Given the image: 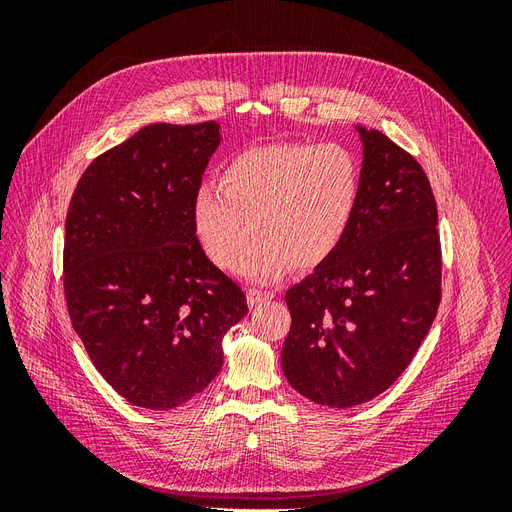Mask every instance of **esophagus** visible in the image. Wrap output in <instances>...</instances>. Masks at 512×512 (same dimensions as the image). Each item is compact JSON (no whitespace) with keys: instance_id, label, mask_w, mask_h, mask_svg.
<instances>
[{"instance_id":"esophagus-1","label":"esophagus","mask_w":512,"mask_h":512,"mask_svg":"<svg viewBox=\"0 0 512 512\" xmlns=\"http://www.w3.org/2000/svg\"><path fill=\"white\" fill-rule=\"evenodd\" d=\"M273 297H275V292H271V290H256V288H252L250 292H247V303H250V307H256L260 303L271 301Z\"/></svg>"}]
</instances>
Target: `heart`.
<instances>
[{
    "mask_svg": "<svg viewBox=\"0 0 512 512\" xmlns=\"http://www.w3.org/2000/svg\"><path fill=\"white\" fill-rule=\"evenodd\" d=\"M363 198V168L339 143H277L232 158L220 188L200 185L192 198V230L220 269L241 262L254 282H271L288 267L327 262L354 224Z\"/></svg>",
    "mask_w": 512,
    "mask_h": 512,
    "instance_id": "heart-1",
    "label": "heart"
}]
</instances>
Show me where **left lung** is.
I'll use <instances>...</instances> for the list:
<instances>
[{"instance_id": "1", "label": "left lung", "mask_w": 512, "mask_h": 512, "mask_svg": "<svg viewBox=\"0 0 512 512\" xmlns=\"http://www.w3.org/2000/svg\"><path fill=\"white\" fill-rule=\"evenodd\" d=\"M363 141V198L342 247L286 292L282 369L329 408L384 393L421 348L442 297L438 207L408 151L378 130Z\"/></svg>"}]
</instances>
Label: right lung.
<instances>
[{
	"label": "right lung",
	"mask_w": 512,
	"mask_h": 512,
	"mask_svg": "<svg viewBox=\"0 0 512 512\" xmlns=\"http://www.w3.org/2000/svg\"><path fill=\"white\" fill-rule=\"evenodd\" d=\"M215 121L153 123L87 166L72 194L64 292L91 363L130 404L170 410L220 374L243 290L192 230V198L220 145Z\"/></svg>",
	"instance_id": "add662e5"
}]
</instances>
